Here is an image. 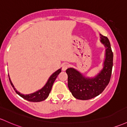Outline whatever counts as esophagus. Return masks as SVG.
<instances>
[{
  "label": "esophagus",
  "instance_id": "1",
  "mask_svg": "<svg viewBox=\"0 0 127 127\" xmlns=\"http://www.w3.org/2000/svg\"><path fill=\"white\" fill-rule=\"evenodd\" d=\"M68 67H69V65H68L66 63L63 64L62 65V70L63 71H65L67 69Z\"/></svg>",
  "mask_w": 127,
  "mask_h": 127
}]
</instances>
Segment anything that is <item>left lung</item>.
I'll list each match as a JSON object with an SVG mask.
<instances>
[{
	"mask_svg": "<svg viewBox=\"0 0 127 127\" xmlns=\"http://www.w3.org/2000/svg\"><path fill=\"white\" fill-rule=\"evenodd\" d=\"M101 42L105 47V58L103 69L93 78L86 77L73 68H68V87L75 98L88 100L97 96L104 91L109 83L113 67V54L109 40L100 34Z\"/></svg>",
	"mask_w": 127,
	"mask_h": 127,
	"instance_id": "1",
	"label": "left lung"
}]
</instances>
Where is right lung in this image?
Masks as SVG:
<instances>
[{
	"mask_svg": "<svg viewBox=\"0 0 127 127\" xmlns=\"http://www.w3.org/2000/svg\"><path fill=\"white\" fill-rule=\"evenodd\" d=\"M61 72V69H58V70H57L56 72H54V73L50 76L48 80V81H47L46 84H45V86H44L43 88L40 89V90H39L38 91L35 92L33 93H31V94L29 95H25L17 91L16 88H15L13 84L12 83L11 81L10 78H9V79L12 87H13L14 90L16 91V92L20 96L23 97V99L27 100V101H30V102H40V101L45 100L48 97L50 93V92H51V89H52L53 84H54V81H55V80L56 79L57 76H58V74H59ZM8 76L9 77V75H8Z\"/></svg>",
	"mask_w": 127,
	"mask_h": 127,
	"instance_id": "right-lung-1",
	"label": "right lung"
}]
</instances>
